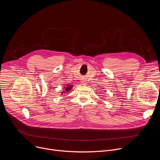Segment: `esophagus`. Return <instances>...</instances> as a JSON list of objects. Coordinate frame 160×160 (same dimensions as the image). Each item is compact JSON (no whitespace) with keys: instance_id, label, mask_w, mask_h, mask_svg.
I'll use <instances>...</instances> for the list:
<instances>
[{"instance_id":"34e87169","label":"esophagus","mask_w":160,"mask_h":160,"mask_svg":"<svg viewBox=\"0 0 160 160\" xmlns=\"http://www.w3.org/2000/svg\"><path fill=\"white\" fill-rule=\"evenodd\" d=\"M82 85H87V83H86V82L85 81H82Z\"/></svg>"}]
</instances>
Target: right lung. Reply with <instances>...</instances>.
Returning a JSON list of instances; mask_svg holds the SVG:
<instances>
[{"mask_svg":"<svg viewBox=\"0 0 160 160\" xmlns=\"http://www.w3.org/2000/svg\"><path fill=\"white\" fill-rule=\"evenodd\" d=\"M73 85H66V87H64V90H63V91H62V92H61V94H63V93L64 94V93H66V92H69V91L73 88Z\"/></svg>","mask_w":160,"mask_h":160,"instance_id":"1","label":"right lung"}]
</instances>
